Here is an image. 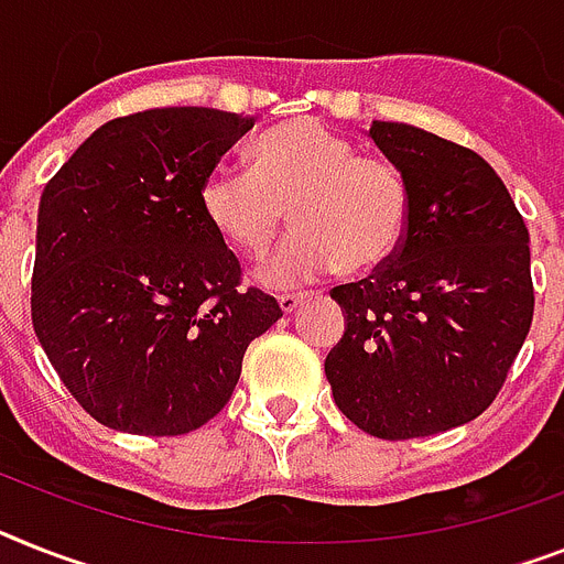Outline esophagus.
I'll use <instances>...</instances> for the list:
<instances>
[{"label": "esophagus", "mask_w": 564, "mask_h": 564, "mask_svg": "<svg viewBox=\"0 0 564 564\" xmlns=\"http://www.w3.org/2000/svg\"><path fill=\"white\" fill-rule=\"evenodd\" d=\"M305 300H308V293H282L279 296V308L285 311V314H293Z\"/></svg>", "instance_id": "obj_1"}]
</instances>
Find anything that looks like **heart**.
<instances>
[{"label": "heart", "instance_id": "b5f03b06", "mask_svg": "<svg viewBox=\"0 0 564 564\" xmlns=\"http://www.w3.org/2000/svg\"><path fill=\"white\" fill-rule=\"evenodd\" d=\"M207 225L248 259H262L291 213L300 232L264 268V285H296L332 273L380 271L409 225V187L383 158L316 120H293L259 138L250 172L218 166L202 184Z\"/></svg>", "mask_w": 564, "mask_h": 564}]
</instances>
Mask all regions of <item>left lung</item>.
<instances>
[{"label": "left lung", "mask_w": 564, "mask_h": 564, "mask_svg": "<svg viewBox=\"0 0 564 564\" xmlns=\"http://www.w3.org/2000/svg\"><path fill=\"white\" fill-rule=\"evenodd\" d=\"M369 138L406 178L409 225L392 262L332 291L346 332L325 377L362 432L423 438L478 417L505 386L533 323L530 236L473 149L389 120Z\"/></svg>", "instance_id": "1"}]
</instances>
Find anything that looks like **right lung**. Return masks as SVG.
I'll return each mask as SVG.
<instances>
[{"mask_svg": "<svg viewBox=\"0 0 564 564\" xmlns=\"http://www.w3.org/2000/svg\"><path fill=\"white\" fill-rule=\"evenodd\" d=\"M253 118L204 106L104 123L45 184L31 319L65 389L129 435H187L216 417L241 357L282 316L241 288L202 213V184Z\"/></svg>", "mask_w": 564, "mask_h": 564, "instance_id": "1", "label": "right lung"}]
</instances>
